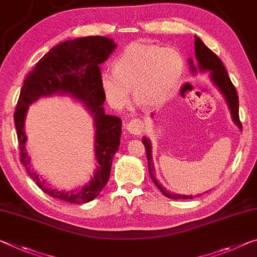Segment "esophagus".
<instances>
[{
    "label": "esophagus",
    "mask_w": 257,
    "mask_h": 257,
    "mask_svg": "<svg viewBox=\"0 0 257 257\" xmlns=\"http://www.w3.org/2000/svg\"><path fill=\"white\" fill-rule=\"evenodd\" d=\"M125 129H127L130 134L140 135V134L144 130V123L141 119H133L128 122L127 125H125Z\"/></svg>",
    "instance_id": "esophagus-1"
}]
</instances>
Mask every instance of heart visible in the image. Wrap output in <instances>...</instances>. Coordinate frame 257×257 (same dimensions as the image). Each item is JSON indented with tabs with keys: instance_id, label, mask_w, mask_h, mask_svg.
Returning a JSON list of instances; mask_svg holds the SVG:
<instances>
[{
	"instance_id": "1",
	"label": "heart",
	"mask_w": 257,
	"mask_h": 257,
	"mask_svg": "<svg viewBox=\"0 0 257 257\" xmlns=\"http://www.w3.org/2000/svg\"><path fill=\"white\" fill-rule=\"evenodd\" d=\"M184 66V59L176 49L134 42L114 60L113 72L100 73V88L114 108L128 103L130 88L137 105L154 108L177 91Z\"/></svg>"
}]
</instances>
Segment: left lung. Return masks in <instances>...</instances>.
I'll list each match as a JSON object with an SVG mask.
<instances>
[{
  "instance_id": "left-lung-1",
  "label": "left lung",
  "mask_w": 257,
  "mask_h": 257,
  "mask_svg": "<svg viewBox=\"0 0 257 257\" xmlns=\"http://www.w3.org/2000/svg\"><path fill=\"white\" fill-rule=\"evenodd\" d=\"M194 49H195V59H197V63L195 65L193 64V59L189 58V64H190V70L193 74H197L199 72H208L209 77L215 85H216L217 89L221 91L222 95L225 98L227 106L230 108V113L232 116V120L238 127L241 129V122L239 120V98L237 95V90H235L234 85L232 84L229 75H227V72L224 67L222 60L218 58V57L214 54L213 51L210 50L209 48L205 46V43L202 42L200 38L198 36H194ZM153 116V114H152ZM143 144L145 146L146 151V158H148L149 162V173L150 176L152 178L154 184L157 185L159 190L161 191L162 194L166 195L167 198L170 199H193L192 195H185V194H175L170 193L167 191L165 187L157 181L156 176H154V164L152 160V144L149 138L143 137Z\"/></svg>"
}]
</instances>
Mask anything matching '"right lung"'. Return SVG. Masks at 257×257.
<instances>
[{
  "mask_svg": "<svg viewBox=\"0 0 257 257\" xmlns=\"http://www.w3.org/2000/svg\"><path fill=\"white\" fill-rule=\"evenodd\" d=\"M116 43L105 36H87L57 44L35 65L24 81L14 115L20 149V161L41 190L52 198L70 203L95 199L108 182L113 157L120 145L122 121L105 113V95L100 88L99 65L115 50ZM68 95L80 101L91 113L95 125L96 170L87 185L75 190L56 189L30 168L25 148L28 106L42 96Z\"/></svg>",
  "mask_w": 257,
  "mask_h": 257,
  "instance_id": "right-lung-1",
  "label": "right lung"
}]
</instances>
